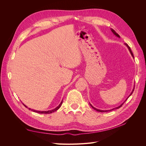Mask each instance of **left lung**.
I'll list each match as a JSON object with an SVG mask.
<instances>
[{
  "mask_svg": "<svg viewBox=\"0 0 146 146\" xmlns=\"http://www.w3.org/2000/svg\"><path fill=\"white\" fill-rule=\"evenodd\" d=\"M111 32H113V33L115 35V36H116L117 37H118V38H120V36H119V35L115 32V31H114V30H113V29H111ZM125 45L127 47V48H129V51H130V54H131V56H133V58H134V56H133V53H132V52H131V48H130V47L128 46V44H125ZM134 89H135V86H134V88H133V90H132V91H131V92L130 93V94L129 96V97H128V98L126 99V100H127V99L129 98V97L132 94V93H133V91H134ZM126 100H125V102L126 101ZM123 102V103H124ZM123 103H122L121 105H120L119 106H118L117 107H116V108H113V109H111V110H99V109H97V108H94L93 106H92V105L91 104H90V105H91V107L93 108V109H94L95 110H96L97 111H99V112H107V111H111V110H114V109H118V108H119L120 107H122V105L123 104Z\"/></svg>",
  "mask_w": 146,
  "mask_h": 146,
  "instance_id": "1",
  "label": "left lung"
}]
</instances>
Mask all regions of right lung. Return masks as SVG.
<instances>
[{
	"mask_svg": "<svg viewBox=\"0 0 146 146\" xmlns=\"http://www.w3.org/2000/svg\"><path fill=\"white\" fill-rule=\"evenodd\" d=\"M62 104H63V100H62V101L61 102V103L60 104V105L58 106V107H56L55 108L53 109V110H48V111H37V110H33V109L29 108L27 107V106L25 105L24 104H23V105L25 106V107L26 108H29V110H32V111H34V112H35V113H41V114H50V113H53V112H55V111H56V110H58L61 107V105H62Z\"/></svg>",
	"mask_w": 146,
	"mask_h": 146,
	"instance_id": "obj_1",
	"label": "right lung"
}]
</instances>
